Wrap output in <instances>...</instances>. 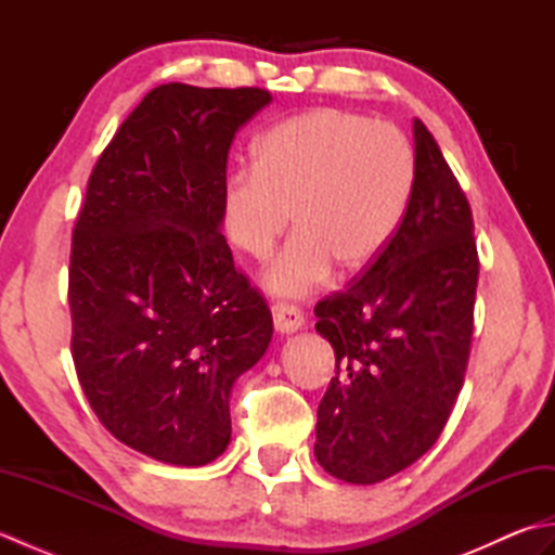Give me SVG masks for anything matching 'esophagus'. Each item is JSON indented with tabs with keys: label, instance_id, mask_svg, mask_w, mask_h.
<instances>
[{
	"label": "esophagus",
	"instance_id": "esophagus-1",
	"mask_svg": "<svg viewBox=\"0 0 555 555\" xmlns=\"http://www.w3.org/2000/svg\"><path fill=\"white\" fill-rule=\"evenodd\" d=\"M271 312H274V326L279 334H293L298 332V328L302 326V312L298 305L293 302H276L274 308H271Z\"/></svg>",
	"mask_w": 555,
	"mask_h": 555
}]
</instances>
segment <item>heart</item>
Returning a JSON list of instances; mask_svg holds the SVG:
<instances>
[{
	"instance_id": "obj_1",
	"label": "heart",
	"mask_w": 555,
	"mask_h": 555,
	"mask_svg": "<svg viewBox=\"0 0 555 555\" xmlns=\"http://www.w3.org/2000/svg\"><path fill=\"white\" fill-rule=\"evenodd\" d=\"M415 155L391 124L322 107L276 124L257 140L255 167H238L223 188V231L233 247L267 259L293 235L267 271L286 296L340 274H360L391 243L412 193Z\"/></svg>"
}]
</instances>
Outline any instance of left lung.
<instances>
[{"instance_id":"left-lung-1","label":"left lung","mask_w":555,"mask_h":555,"mask_svg":"<svg viewBox=\"0 0 555 555\" xmlns=\"http://www.w3.org/2000/svg\"><path fill=\"white\" fill-rule=\"evenodd\" d=\"M415 179L396 235L346 291L317 302L336 376L317 410L328 475L376 485L439 439L463 388L479 257L467 197L420 119Z\"/></svg>"}]
</instances>
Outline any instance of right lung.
<instances>
[{"label":"right lung","mask_w":555,"mask_h":555,"mask_svg":"<svg viewBox=\"0 0 555 555\" xmlns=\"http://www.w3.org/2000/svg\"><path fill=\"white\" fill-rule=\"evenodd\" d=\"M262 88L167 82L128 114L90 173L70 238V356L114 439L199 467L231 441L233 382L264 356L269 305L233 264L223 188Z\"/></svg>","instance_id":"1"}]
</instances>
